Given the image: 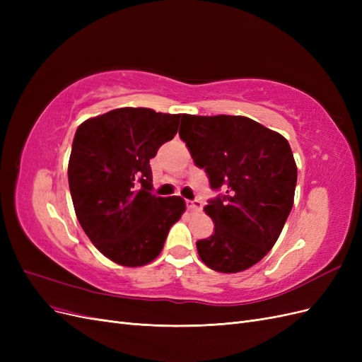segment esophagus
Masks as SVG:
<instances>
[{"label": "esophagus", "instance_id": "esophagus-1", "mask_svg": "<svg viewBox=\"0 0 362 362\" xmlns=\"http://www.w3.org/2000/svg\"><path fill=\"white\" fill-rule=\"evenodd\" d=\"M185 205H187V208H189L190 211H194V213H198V211L202 210V202L198 201V199H196V201H187V204H185Z\"/></svg>", "mask_w": 362, "mask_h": 362}]
</instances>
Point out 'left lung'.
Segmentation results:
<instances>
[{
    "label": "left lung",
    "mask_w": 362,
    "mask_h": 362,
    "mask_svg": "<svg viewBox=\"0 0 362 362\" xmlns=\"http://www.w3.org/2000/svg\"><path fill=\"white\" fill-rule=\"evenodd\" d=\"M180 137L211 189L225 196L208 202L214 234L196 242L205 266L243 272L276 243L294 202L298 168L287 139L246 116L182 115Z\"/></svg>",
    "instance_id": "8db88e82"
}]
</instances>
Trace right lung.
Wrapping results in <instances>:
<instances>
[{
	"label": "right lung",
	"instance_id": "add662e5",
	"mask_svg": "<svg viewBox=\"0 0 362 362\" xmlns=\"http://www.w3.org/2000/svg\"><path fill=\"white\" fill-rule=\"evenodd\" d=\"M181 115L122 107L84 120L74 137L68 180L75 214L104 257L125 267L154 261L185 211L180 196L157 198L149 160L172 140Z\"/></svg>",
	"mask_w": 362,
	"mask_h": 362
}]
</instances>
